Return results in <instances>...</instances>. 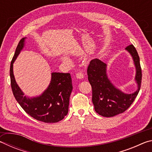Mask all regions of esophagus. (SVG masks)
Here are the masks:
<instances>
[{"mask_svg": "<svg viewBox=\"0 0 152 152\" xmlns=\"http://www.w3.org/2000/svg\"><path fill=\"white\" fill-rule=\"evenodd\" d=\"M76 77L78 79H83L84 78V74H82L80 72H77L76 74Z\"/></svg>", "mask_w": 152, "mask_h": 152, "instance_id": "obj_1", "label": "esophagus"}]
</instances>
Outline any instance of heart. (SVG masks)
<instances>
[{
    "instance_id": "1",
    "label": "heart",
    "mask_w": 152,
    "mask_h": 152,
    "mask_svg": "<svg viewBox=\"0 0 152 152\" xmlns=\"http://www.w3.org/2000/svg\"><path fill=\"white\" fill-rule=\"evenodd\" d=\"M61 59H62V61H64V62H70V60L67 57H63Z\"/></svg>"
}]
</instances>
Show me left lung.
Segmentation results:
<instances>
[{
  "instance_id": "obj_1",
  "label": "left lung",
  "mask_w": 152,
  "mask_h": 152,
  "mask_svg": "<svg viewBox=\"0 0 152 152\" xmlns=\"http://www.w3.org/2000/svg\"><path fill=\"white\" fill-rule=\"evenodd\" d=\"M125 50L132 56L135 67V81L137 87L134 92L125 93L117 88L107 76V64L99 59L91 60L88 67L87 74L92 90V103L95 111L101 116L114 117L125 111L140 92L142 76L140 57L133 45L127 46Z\"/></svg>"
}]
</instances>
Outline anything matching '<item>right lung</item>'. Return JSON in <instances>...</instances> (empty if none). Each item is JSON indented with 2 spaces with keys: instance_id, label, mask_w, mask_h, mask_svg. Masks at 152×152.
Segmentation results:
<instances>
[{
  "instance_id": "1",
  "label": "right lung",
  "mask_w": 152,
  "mask_h": 152,
  "mask_svg": "<svg viewBox=\"0 0 152 152\" xmlns=\"http://www.w3.org/2000/svg\"><path fill=\"white\" fill-rule=\"evenodd\" d=\"M26 38L20 40L11 63L10 76L12 93L18 103L31 117L44 123H57L68 113L69 101L73 88L70 74L52 72L50 83L42 94L33 97L25 96L15 80L13 64L24 48Z\"/></svg>"
}]
</instances>
